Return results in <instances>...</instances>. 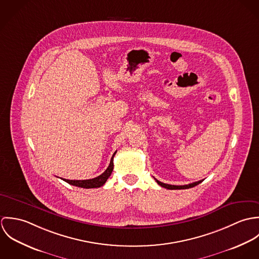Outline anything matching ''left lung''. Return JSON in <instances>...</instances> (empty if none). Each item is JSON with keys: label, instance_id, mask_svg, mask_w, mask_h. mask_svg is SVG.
Wrapping results in <instances>:
<instances>
[{"label": "left lung", "instance_id": "left-lung-1", "mask_svg": "<svg viewBox=\"0 0 259 259\" xmlns=\"http://www.w3.org/2000/svg\"><path fill=\"white\" fill-rule=\"evenodd\" d=\"M154 180H155V179H154ZM155 182H156L158 185H160V186H162V187H164V188H167V189H186V188H190V187H193V186H195V185H199L202 181H198V182H195V183H192V184L185 185H166V184L160 183V182L157 181V180H155Z\"/></svg>", "mask_w": 259, "mask_h": 259}]
</instances>
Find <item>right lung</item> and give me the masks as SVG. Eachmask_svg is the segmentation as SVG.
Wrapping results in <instances>:
<instances>
[{"instance_id": "right-lung-1", "label": "right lung", "mask_w": 259, "mask_h": 259, "mask_svg": "<svg viewBox=\"0 0 259 259\" xmlns=\"http://www.w3.org/2000/svg\"><path fill=\"white\" fill-rule=\"evenodd\" d=\"M116 153V151L112 154L111 156V162L110 165L108 166V168L105 170V172H103L101 176L92 179V180H84V181H70V180H65L62 179L63 181H65L66 183L70 184V185H74V186H78V187H82V188H96V187H100L106 184V182L108 181V179L110 178L111 175V171L113 169V156Z\"/></svg>"}]
</instances>
